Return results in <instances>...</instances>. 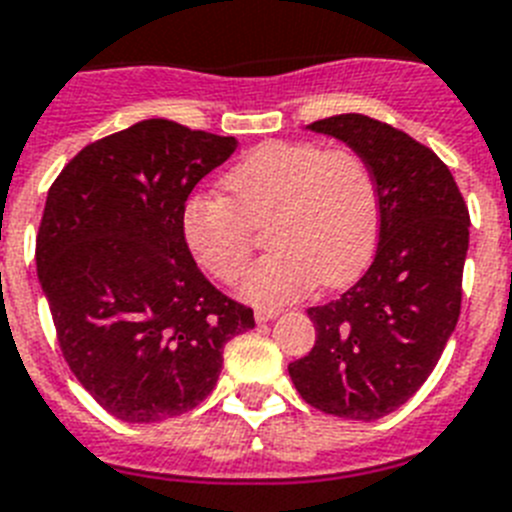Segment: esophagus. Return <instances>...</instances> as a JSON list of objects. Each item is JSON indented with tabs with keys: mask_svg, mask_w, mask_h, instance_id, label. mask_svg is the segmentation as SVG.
<instances>
[{
	"mask_svg": "<svg viewBox=\"0 0 512 512\" xmlns=\"http://www.w3.org/2000/svg\"><path fill=\"white\" fill-rule=\"evenodd\" d=\"M278 315H281V309H263V307H260L255 312V320L257 322H268V320H273V317H278Z\"/></svg>",
	"mask_w": 512,
	"mask_h": 512,
	"instance_id": "1",
	"label": "esophagus"
}]
</instances>
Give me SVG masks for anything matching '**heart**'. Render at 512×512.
Instances as JSON below:
<instances>
[{
    "label": "heart",
    "instance_id": "1",
    "mask_svg": "<svg viewBox=\"0 0 512 512\" xmlns=\"http://www.w3.org/2000/svg\"><path fill=\"white\" fill-rule=\"evenodd\" d=\"M226 197L197 195L182 210V234L195 263L231 283L268 223V257L244 273L239 291L255 304H286L317 281H354L377 247L380 195L356 150L307 140L257 145L223 176Z\"/></svg>",
    "mask_w": 512,
    "mask_h": 512
}]
</instances>
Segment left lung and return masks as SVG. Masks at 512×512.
I'll return each instance as SVG.
<instances>
[{"mask_svg":"<svg viewBox=\"0 0 512 512\" xmlns=\"http://www.w3.org/2000/svg\"><path fill=\"white\" fill-rule=\"evenodd\" d=\"M309 130L338 137L369 163L380 242L346 294L307 309L315 346L289 375L317 411L375 422L422 388L453 336L471 221L448 166L406 132L364 114Z\"/></svg>","mask_w":512,"mask_h":512,"instance_id":"8db88e82","label":"left lung"}]
</instances>
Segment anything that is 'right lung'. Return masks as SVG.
I'll return each instance as SVG.
<instances>
[{
    "mask_svg": "<svg viewBox=\"0 0 512 512\" xmlns=\"http://www.w3.org/2000/svg\"><path fill=\"white\" fill-rule=\"evenodd\" d=\"M234 150V137L145 119L85 145L51 184L38 281L64 362L122 422L195 409L216 388L223 346L255 328L182 234L190 192Z\"/></svg>",
    "mask_w": 512,
    "mask_h": 512,
    "instance_id": "1",
    "label": "right lung"
}]
</instances>
